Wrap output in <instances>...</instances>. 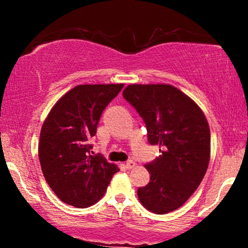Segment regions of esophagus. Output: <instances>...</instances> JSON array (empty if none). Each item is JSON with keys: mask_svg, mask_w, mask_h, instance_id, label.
<instances>
[{"mask_svg": "<svg viewBox=\"0 0 248 248\" xmlns=\"http://www.w3.org/2000/svg\"><path fill=\"white\" fill-rule=\"evenodd\" d=\"M125 166H126L127 169H132V168H134L135 162H134L133 160H128V161L126 162V164H125Z\"/></svg>", "mask_w": 248, "mask_h": 248, "instance_id": "1", "label": "esophagus"}]
</instances>
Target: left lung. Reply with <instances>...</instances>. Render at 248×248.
<instances>
[{
	"instance_id": "left-lung-1",
	"label": "left lung",
	"mask_w": 248,
	"mask_h": 248,
	"mask_svg": "<svg viewBox=\"0 0 248 248\" xmlns=\"http://www.w3.org/2000/svg\"><path fill=\"white\" fill-rule=\"evenodd\" d=\"M124 99L144 121L148 141L161 155L144 166L150 182L138 198L149 211L165 215L187 201L210 161V128L198 105L169 84H130Z\"/></svg>"
}]
</instances>
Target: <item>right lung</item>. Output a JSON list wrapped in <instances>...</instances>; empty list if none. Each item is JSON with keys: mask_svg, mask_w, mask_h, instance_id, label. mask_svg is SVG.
I'll return each instance as SVG.
<instances>
[{"mask_svg": "<svg viewBox=\"0 0 248 248\" xmlns=\"http://www.w3.org/2000/svg\"><path fill=\"white\" fill-rule=\"evenodd\" d=\"M124 84H80L66 93L44 122L38 157L47 184L61 201L88 208L103 198L120 169L100 154H90L107 105Z\"/></svg>", "mask_w": 248, "mask_h": 248, "instance_id": "right-lung-1", "label": "right lung"}]
</instances>
